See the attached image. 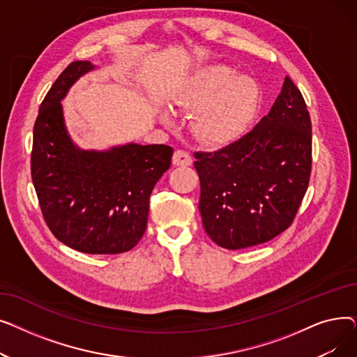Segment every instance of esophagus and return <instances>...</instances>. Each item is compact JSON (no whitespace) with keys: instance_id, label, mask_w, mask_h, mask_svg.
Masks as SVG:
<instances>
[{"instance_id":"esophagus-1","label":"esophagus","mask_w":357,"mask_h":357,"mask_svg":"<svg viewBox=\"0 0 357 357\" xmlns=\"http://www.w3.org/2000/svg\"><path fill=\"white\" fill-rule=\"evenodd\" d=\"M172 163L175 166H190L192 163V158L185 150H176L172 158Z\"/></svg>"}]
</instances>
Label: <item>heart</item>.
Listing matches in <instances>:
<instances>
[{"label": "heart", "mask_w": 357, "mask_h": 357, "mask_svg": "<svg viewBox=\"0 0 357 357\" xmlns=\"http://www.w3.org/2000/svg\"><path fill=\"white\" fill-rule=\"evenodd\" d=\"M260 101L257 82L248 75H233L226 65H208L194 73L174 98L178 108L195 109L191 119L194 136L204 144L226 146L243 136ZM162 121L171 114L163 111Z\"/></svg>", "instance_id": "1"}]
</instances>
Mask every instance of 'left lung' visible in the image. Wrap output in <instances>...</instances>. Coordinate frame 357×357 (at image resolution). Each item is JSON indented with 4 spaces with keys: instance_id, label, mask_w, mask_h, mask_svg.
<instances>
[{
    "instance_id": "8db88e82",
    "label": "left lung",
    "mask_w": 357,
    "mask_h": 357,
    "mask_svg": "<svg viewBox=\"0 0 357 357\" xmlns=\"http://www.w3.org/2000/svg\"><path fill=\"white\" fill-rule=\"evenodd\" d=\"M199 213L214 243L237 250L287 230L307 192L311 174V120L287 77L269 114L237 142L197 152Z\"/></svg>"
}]
</instances>
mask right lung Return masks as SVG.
<instances>
[{
	"label": "right lung",
	"instance_id": "add662e5",
	"mask_svg": "<svg viewBox=\"0 0 357 357\" xmlns=\"http://www.w3.org/2000/svg\"><path fill=\"white\" fill-rule=\"evenodd\" d=\"M93 69L88 61L72 62L46 93L33 130L31 179L56 238L82 253L117 255L143 237L150 194L171 167L174 149L130 142L85 150L75 143L62 101Z\"/></svg>",
	"mask_w": 357,
	"mask_h": 357
}]
</instances>
